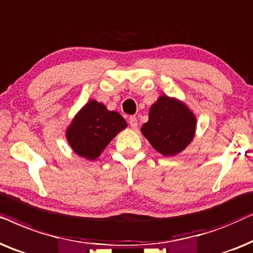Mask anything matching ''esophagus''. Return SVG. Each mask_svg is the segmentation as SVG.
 Segmentation results:
<instances>
[{
  "label": "esophagus",
  "instance_id": "obj_1",
  "mask_svg": "<svg viewBox=\"0 0 253 253\" xmlns=\"http://www.w3.org/2000/svg\"><path fill=\"white\" fill-rule=\"evenodd\" d=\"M128 123H129V125H130V127H132L133 129H135L136 127H137V119H136V117H130L129 118V120H128Z\"/></svg>",
  "mask_w": 253,
  "mask_h": 253
}]
</instances>
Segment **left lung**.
I'll return each mask as SVG.
<instances>
[{
  "instance_id": "1",
  "label": "left lung",
  "mask_w": 253,
  "mask_h": 253,
  "mask_svg": "<svg viewBox=\"0 0 253 253\" xmlns=\"http://www.w3.org/2000/svg\"><path fill=\"white\" fill-rule=\"evenodd\" d=\"M194 114L179 100L161 96L149 111V120L141 132L155 149L164 156L184 150L194 136Z\"/></svg>"
}]
</instances>
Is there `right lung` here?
I'll return each instance as SVG.
<instances>
[{
	"mask_svg": "<svg viewBox=\"0 0 253 253\" xmlns=\"http://www.w3.org/2000/svg\"><path fill=\"white\" fill-rule=\"evenodd\" d=\"M126 126L119 113L109 111L102 103L90 100L74 118L66 135L77 155L92 161Z\"/></svg>",
	"mask_w": 253,
	"mask_h": 253,
	"instance_id": "right-lung-1",
	"label": "right lung"
}]
</instances>
